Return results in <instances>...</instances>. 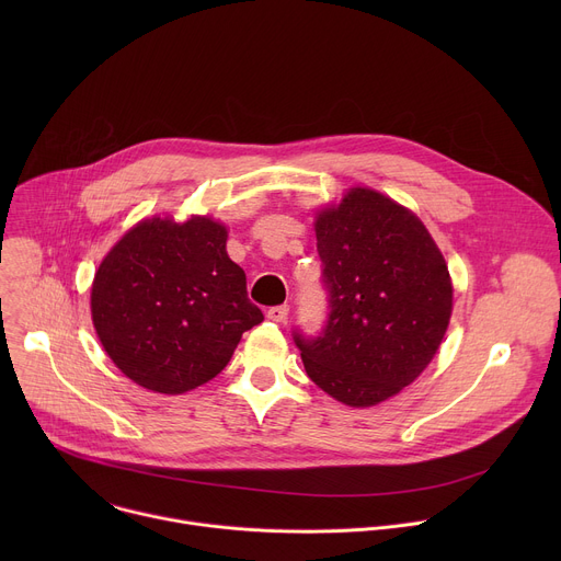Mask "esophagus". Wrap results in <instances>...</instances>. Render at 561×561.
<instances>
[{"label": "esophagus", "mask_w": 561, "mask_h": 561, "mask_svg": "<svg viewBox=\"0 0 561 561\" xmlns=\"http://www.w3.org/2000/svg\"><path fill=\"white\" fill-rule=\"evenodd\" d=\"M268 319H273V322H277V324H284L288 319V306L284 304V306L268 308Z\"/></svg>", "instance_id": "34e87169"}]
</instances>
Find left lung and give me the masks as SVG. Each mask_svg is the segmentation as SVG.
<instances>
[{
  "mask_svg": "<svg viewBox=\"0 0 561 561\" xmlns=\"http://www.w3.org/2000/svg\"><path fill=\"white\" fill-rule=\"evenodd\" d=\"M314 234L329 317L317 337L293 340L319 388L368 409L435 357L453 312L448 266L420 217L370 188L319 213Z\"/></svg>",
  "mask_w": 561,
  "mask_h": 561,
  "instance_id": "8db88e82",
  "label": "left lung"
}]
</instances>
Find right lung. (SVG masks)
<instances>
[{
	"label": "right lung",
	"mask_w": 561,
	"mask_h": 561,
	"mask_svg": "<svg viewBox=\"0 0 561 561\" xmlns=\"http://www.w3.org/2000/svg\"><path fill=\"white\" fill-rule=\"evenodd\" d=\"M226 226L152 217L133 226L95 273L91 312L113 364L135 383L180 394L230 362L264 322L247 275L226 253Z\"/></svg>",
	"instance_id": "1"
}]
</instances>
